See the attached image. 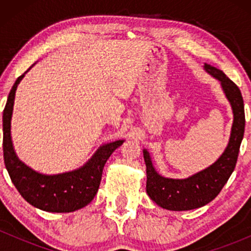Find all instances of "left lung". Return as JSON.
<instances>
[{"label":"left lung","mask_w":251,"mask_h":251,"mask_svg":"<svg viewBox=\"0 0 251 251\" xmlns=\"http://www.w3.org/2000/svg\"><path fill=\"white\" fill-rule=\"evenodd\" d=\"M204 71L221 83V87L232 109L231 132L226 150L218 159L206 169L183 179L166 178L155 171L151 155L143 150L146 164V192L160 208L171 211H186L206 205L221 192L234 172L240 146L243 139L246 117L241 91L223 72L204 63Z\"/></svg>","instance_id":"left-lung-1"}]
</instances>
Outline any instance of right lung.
Returning <instances> with one entry per match:
<instances>
[{"instance_id": "add662e5", "label": "right lung", "mask_w": 251, "mask_h": 251, "mask_svg": "<svg viewBox=\"0 0 251 251\" xmlns=\"http://www.w3.org/2000/svg\"><path fill=\"white\" fill-rule=\"evenodd\" d=\"M34 65L17 77L5 103L3 111L5 169L20 195L33 206L48 212H73L91 203L99 189L102 169L109 155L125 140L119 139L103 144L82 166L68 172L43 175L25 165L17 157L11 140V117L17 86Z\"/></svg>"}]
</instances>
